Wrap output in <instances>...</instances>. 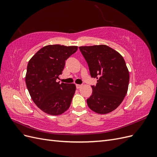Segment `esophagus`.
<instances>
[{
    "mask_svg": "<svg viewBox=\"0 0 157 157\" xmlns=\"http://www.w3.org/2000/svg\"><path fill=\"white\" fill-rule=\"evenodd\" d=\"M76 87H77V89H79L82 87V85L81 84H76Z\"/></svg>",
    "mask_w": 157,
    "mask_h": 157,
    "instance_id": "obj_1",
    "label": "esophagus"
}]
</instances>
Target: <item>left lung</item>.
Wrapping results in <instances>:
<instances>
[{
	"instance_id": "left-lung-1",
	"label": "left lung",
	"mask_w": 157,
	"mask_h": 157,
	"mask_svg": "<svg viewBox=\"0 0 157 157\" xmlns=\"http://www.w3.org/2000/svg\"><path fill=\"white\" fill-rule=\"evenodd\" d=\"M88 63L90 75L98 79L92 86V96L87 99L89 108L99 114L116 109L128 92L130 75L123 57L107 45L80 46Z\"/></svg>"
}]
</instances>
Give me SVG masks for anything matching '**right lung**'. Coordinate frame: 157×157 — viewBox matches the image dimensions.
<instances>
[{
    "label": "right lung",
    "mask_w": 157,
    "mask_h": 157,
    "mask_svg": "<svg viewBox=\"0 0 157 157\" xmlns=\"http://www.w3.org/2000/svg\"><path fill=\"white\" fill-rule=\"evenodd\" d=\"M77 49L76 46H45L29 61L26 86L33 102L45 113L59 115L69 108L75 84H59L56 80L62 74L65 60Z\"/></svg>",
    "instance_id": "right-lung-1"
}]
</instances>
